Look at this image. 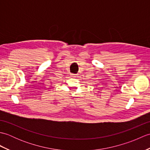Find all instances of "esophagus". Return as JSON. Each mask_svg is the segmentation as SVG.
I'll use <instances>...</instances> for the list:
<instances>
[{
  "mask_svg": "<svg viewBox=\"0 0 150 150\" xmlns=\"http://www.w3.org/2000/svg\"><path fill=\"white\" fill-rule=\"evenodd\" d=\"M71 75L72 77H77V76H78L77 74H73V73L71 74Z\"/></svg>",
  "mask_w": 150,
  "mask_h": 150,
  "instance_id": "1",
  "label": "esophagus"
}]
</instances>
